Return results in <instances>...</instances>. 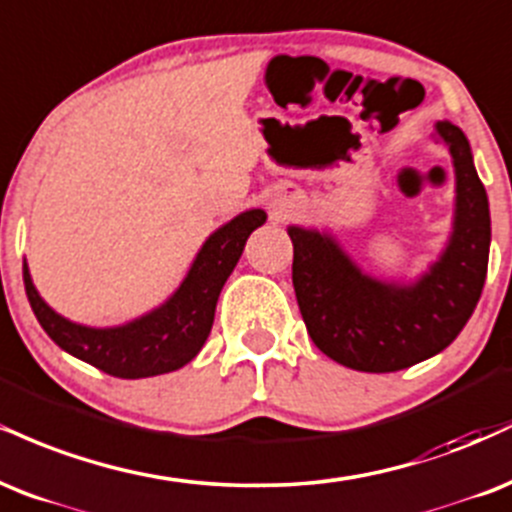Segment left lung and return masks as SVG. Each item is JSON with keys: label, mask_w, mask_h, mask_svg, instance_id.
Returning a JSON list of instances; mask_svg holds the SVG:
<instances>
[{"label": "left lung", "mask_w": 512, "mask_h": 512, "mask_svg": "<svg viewBox=\"0 0 512 512\" xmlns=\"http://www.w3.org/2000/svg\"><path fill=\"white\" fill-rule=\"evenodd\" d=\"M455 174L453 222L443 249L414 278H381L359 266L328 227L287 225L292 282L314 345L347 369L390 374L434 357L460 335L482 297L491 215L460 126L434 124Z\"/></svg>", "instance_id": "8db88e82"}]
</instances>
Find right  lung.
<instances>
[{"label":"right lung","mask_w":512,"mask_h":512,"mask_svg":"<svg viewBox=\"0 0 512 512\" xmlns=\"http://www.w3.org/2000/svg\"><path fill=\"white\" fill-rule=\"evenodd\" d=\"M266 210L249 208L210 232L189 270L165 302L119 326H86L54 311L40 297L23 258V285L42 330L95 369L119 378H148L182 369L206 345L215 306L242 258L249 234L266 222Z\"/></svg>","instance_id":"add662e5"}]
</instances>
